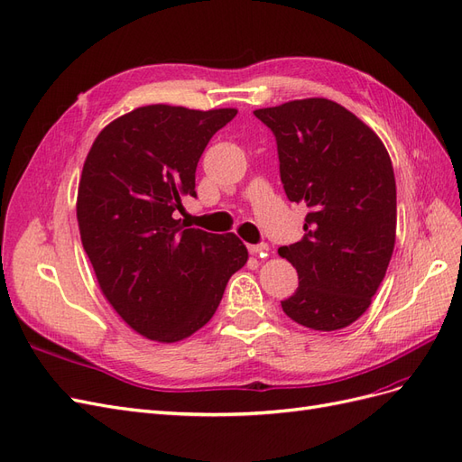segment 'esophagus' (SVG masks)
<instances>
[{
  "label": "esophagus",
  "mask_w": 462,
  "mask_h": 462,
  "mask_svg": "<svg viewBox=\"0 0 462 462\" xmlns=\"http://www.w3.org/2000/svg\"><path fill=\"white\" fill-rule=\"evenodd\" d=\"M270 246L265 243H260V245H250L248 246V253L250 254H260V256H265V253H268Z\"/></svg>",
  "instance_id": "esophagus-1"
}]
</instances>
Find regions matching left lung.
Returning <instances> with one entry per match:
<instances>
[{
	"label": "left lung",
	"mask_w": 462,
	"mask_h": 462,
	"mask_svg": "<svg viewBox=\"0 0 462 462\" xmlns=\"http://www.w3.org/2000/svg\"><path fill=\"white\" fill-rule=\"evenodd\" d=\"M254 116L272 129L287 199L306 204L304 236L279 248L299 289L282 300L297 324L335 331L368 310L393 254L397 189L389 153L368 125L326 97Z\"/></svg>",
	"instance_id": "1"
}]
</instances>
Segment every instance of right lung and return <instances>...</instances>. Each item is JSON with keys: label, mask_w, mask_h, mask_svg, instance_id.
Listing matches in <instances>:
<instances>
[{"label": "right lung", "mask_w": 462, "mask_h": 462, "mask_svg": "<svg viewBox=\"0 0 462 462\" xmlns=\"http://www.w3.org/2000/svg\"><path fill=\"white\" fill-rule=\"evenodd\" d=\"M236 109L144 106L111 121L82 167L77 219L104 297L144 337L175 343L206 326L248 260L233 233L183 229L204 148Z\"/></svg>", "instance_id": "1"}]
</instances>
